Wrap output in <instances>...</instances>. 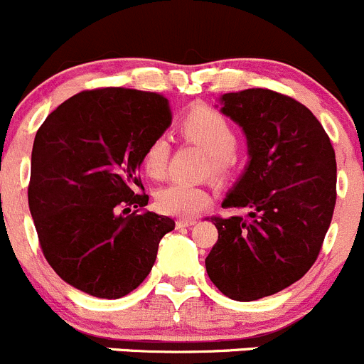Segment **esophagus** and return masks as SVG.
I'll list each match as a JSON object with an SVG mask.
<instances>
[{"label":"esophagus","instance_id":"1","mask_svg":"<svg viewBox=\"0 0 364 364\" xmlns=\"http://www.w3.org/2000/svg\"><path fill=\"white\" fill-rule=\"evenodd\" d=\"M196 222V218H179V220H176V225H178V228H190V225H193Z\"/></svg>","mask_w":364,"mask_h":364}]
</instances>
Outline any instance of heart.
<instances>
[{
  "mask_svg": "<svg viewBox=\"0 0 364 364\" xmlns=\"http://www.w3.org/2000/svg\"><path fill=\"white\" fill-rule=\"evenodd\" d=\"M178 133L185 142L206 153V172L224 181L236 167V132L229 119L210 107H196L178 122ZM171 147L164 136L151 140L142 153V168L153 179L165 176ZM210 192L203 185L171 183L156 193V208L165 215L193 217L210 204Z\"/></svg>",
  "mask_w": 364,
  "mask_h": 364,
  "instance_id": "b5f03b06",
  "label": "heart"
}]
</instances>
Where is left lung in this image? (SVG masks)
Instances as JSON below:
<instances>
[{"instance_id": "left-lung-1", "label": "left lung", "mask_w": 364, "mask_h": 364, "mask_svg": "<svg viewBox=\"0 0 364 364\" xmlns=\"http://www.w3.org/2000/svg\"><path fill=\"white\" fill-rule=\"evenodd\" d=\"M220 103L250 156L222 206L249 215L211 217L218 240L206 272L225 297L249 302L288 288L316 261L336 204V156L318 119L294 97L247 88Z\"/></svg>"}]
</instances>
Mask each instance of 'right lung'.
<instances>
[{
    "instance_id": "obj_1",
    "label": "right lung",
    "mask_w": 364,
    "mask_h": 364,
    "mask_svg": "<svg viewBox=\"0 0 364 364\" xmlns=\"http://www.w3.org/2000/svg\"><path fill=\"white\" fill-rule=\"evenodd\" d=\"M172 121L156 92L83 90L48 115L35 135L28 204L38 243L70 287L121 299L140 287L174 220L147 206L142 153Z\"/></svg>"
}]
</instances>
